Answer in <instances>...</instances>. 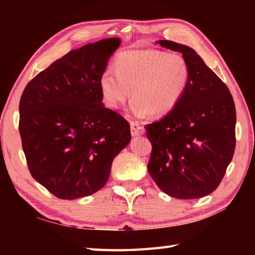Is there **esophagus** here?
<instances>
[{
    "label": "esophagus",
    "instance_id": "1",
    "mask_svg": "<svg viewBox=\"0 0 255 255\" xmlns=\"http://www.w3.org/2000/svg\"><path fill=\"white\" fill-rule=\"evenodd\" d=\"M143 133H144V128L140 123H138L136 121L130 122V134H132V136H139V135H142Z\"/></svg>",
    "mask_w": 255,
    "mask_h": 255
}]
</instances>
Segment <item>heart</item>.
Here are the masks:
<instances>
[{"label":"heart","mask_w":255,"mask_h":255,"mask_svg":"<svg viewBox=\"0 0 255 255\" xmlns=\"http://www.w3.org/2000/svg\"><path fill=\"white\" fill-rule=\"evenodd\" d=\"M189 81V66L180 54L144 49L119 53L113 69L100 76L105 104L118 109L132 88L130 110L137 116L161 117L180 103Z\"/></svg>","instance_id":"1"}]
</instances>
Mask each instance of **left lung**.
Wrapping results in <instances>:
<instances>
[{"mask_svg": "<svg viewBox=\"0 0 255 255\" xmlns=\"http://www.w3.org/2000/svg\"><path fill=\"white\" fill-rule=\"evenodd\" d=\"M161 47L182 53L189 81L180 101L163 119L144 126L152 143L148 171L165 194L197 199L219 186L235 150L232 95L195 50L170 40Z\"/></svg>", "mask_w": 255, "mask_h": 255, "instance_id": "8db88e82", "label": "left lung"}]
</instances>
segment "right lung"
Wrapping results in <instances>:
<instances>
[{"mask_svg": "<svg viewBox=\"0 0 255 255\" xmlns=\"http://www.w3.org/2000/svg\"><path fill=\"white\" fill-rule=\"evenodd\" d=\"M107 38L72 50L38 73L20 100L19 132L28 170L59 199L95 194L128 144V122L102 103L100 76L120 45Z\"/></svg>", "mask_w": 255, "mask_h": 255, "instance_id": "1", "label": "right lung"}]
</instances>
